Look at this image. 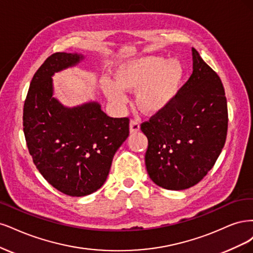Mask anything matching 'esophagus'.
I'll list each match as a JSON object with an SVG mask.
<instances>
[{
	"instance_id": "obj_1",
	"label": "esophagus",
	"mask_w": 253,
	"mask_h": 253,
	"mask_svg": "<svg viewBox=\"0 0 253 253\" xmlns=\"http://www.w3.org/2000/svg\"><path fill=\"white\" fill-rule=\"evenodd\" d=\"M130 133H136L140 131V123H138L137 120H131L129 124Z\"/></svg>"
}]
</instances>
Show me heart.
Instances as JSON below:
<instances>
[{"label": "heart", "mask_w": 253, "mask_h": 253, "mask_svg": "<svg viewBox=\"0 0 253 253\" xmlns=\"http://www.w3.org/2000/svg\"><path fill=\"white\" fill-rule=\"evenodd\" d=\"M184 68L177 60L161 55L142 56L118 64L113 82L101 81L107 99L116 105L125 102L123 92H136V106L145 115H157L174 101L181 90Z\"/></svg>", "instance_id": "heart-1"}]
</instances>
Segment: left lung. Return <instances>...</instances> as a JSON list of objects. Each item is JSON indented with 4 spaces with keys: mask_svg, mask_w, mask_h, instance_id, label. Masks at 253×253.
I'll return each mask as SVG.
<instances>
[{
    "mask_svg": "<svg viewBox=\"0 0 253 253\" xmlns=\"http://www.w3.org/2000/svg\"><path fill=\"white\" fill-rule=\"evenodd\" d=\"M192 75L166 109L141 125L148 138L145 164L153 183L168 190L198 184L226 142L228 110L216 72L192 48Z\"/></svg>",
    "mask_w": 253,
    "mask_h": 253,
    "instance_id": "8db88e82",
    "label": "left lung"
}]
</instances>
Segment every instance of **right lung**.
Listing matches in <instances>:
<instances>
[{
  "label": "right lung",
  "instance_id": "add662e5",
  "mask_svg": "<svg viewBox=\"0 0 253 253\" xmlns=\"http://www.w3.org/2000/svg\"><path fill=\"white\" fill-rule=\"evenodd\" d=\"M82 60L79 53L48 56L31 80L23 112L35 165L48 183L70 197L101 188L113 156L129 135L128 118H110L94 101L65 107L53 96L52 76Z\"/></svg>",
  "mask_w": 253,
  "mask_h": 253
}]
</instances>
